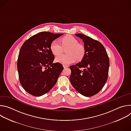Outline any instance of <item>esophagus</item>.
I'll return each mask as SVG.
<instances>
[{
	"label": "esophagus",
	"mask_w": 131,
	"mask_h": 131,
	"mask_svg": "<svg viewBox=\"0 0 131 131\" xmlns=\"http://www.w3.org/2000/svg\"><path fill=\"white\" fill-rule=\"evenodd\" d=\"M63 67L65 68H66V67H68V65H63Z\"/></svg>",
	"instance_id": "esophagus-1"
}]
</instances>
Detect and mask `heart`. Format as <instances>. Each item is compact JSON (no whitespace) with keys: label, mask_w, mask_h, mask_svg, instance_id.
<instances>
[{"label":"heart","mask_w":131,"mask_h":131,"mask_svg":"<svg viewBox=\"0 0 131 131\" xmlns=\"http://www.w3.org/2000/svg\"><path fill=\"white\" fill-rule=\"evenodd\" d=\"M61 44L57 40L53 41L50 45V50L54 55L61 53L63 48H67L66 55H60L55 58V61L68 65L74 63L76 60H81L84 55V49L79 44L76 39L70 35H67L61 40Z\"/></svg>","instance_id":"obj_1"}]
</instances>
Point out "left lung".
I'll list each match as a JSON object with an SVG mask.
<instances>
[{
    "mask_svg": "<svg viewBox=\"0 0 131 131\" xmlns=\"http://www.w3.org/2000/svg\"><path fill=\"white\" fill-rule=\"evenodd\" d=\"M75 35L83 40L84 55L81 62L70 66V81L81 94L92 96L102 90L107 80L109 58L100 42L82 34Z\"/></svg>",
    "mask_w": 131,
    "mask_h": 131,
    "instance_id": "obj_1",
    "label": "left lung"
}]
</instances>
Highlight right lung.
<instances>
[{
    "instance_id": "obj_1",
    "label": "right lung",
    "mask_w": 131,
    "mask_h": 131,
    "mask_svg": "<svg viewBox=\"0 0 131 131\" xmlns=\"http://www.w3.org/2000/svg\"><path fill=\"white\" fill-rule=\"evenodd\" d=\"M63 34L43 31L24 42L17 63L20 82L29 94L40 96L50 91L57 83L64 69L60 63H53L51 42Z\"/></svg>"
}]
</instances>
